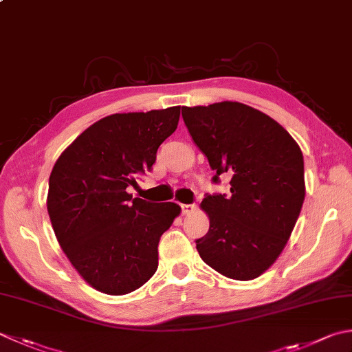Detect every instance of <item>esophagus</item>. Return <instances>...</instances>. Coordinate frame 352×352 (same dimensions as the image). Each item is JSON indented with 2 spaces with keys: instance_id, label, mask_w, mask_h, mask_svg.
<instances>
[{
  "instance_id": "obj_1",
  "label": "esophagus",
  "mask_w": 352,
  "mask_h": 352,
  "mask_svg": "<svg viewBox=\"0 0 352 352\" xmlns=\"http://www.w3.org/2000/svg\"><path fill=\"white\" fill-rule=\"evenodd\" d=\"M194 210H195V206L194 204H182L183 215H189V213H192Z\"/></svg>"
}]
</instances>
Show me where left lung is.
<instances>
[{"label": "left lung", "mask_w": 352, "mask_h": 352, "mask_svg": "<svg viewBox=\"0 0 352 352\" xmlns=\"http://www.w3.org/2000/svg\"><path fill=\"white\" fill-rule=\"evenodd\" d=\"M182 116L213 182L230 177L229 195L201 201L210 226L195 241L199 256L226 278H258L284 250L304 204L299 144L270 116L239 102L183 107Z\"/></svg>", "instance_id": "obj_1"}]
</instances>
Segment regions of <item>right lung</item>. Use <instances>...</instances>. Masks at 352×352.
I'll list each match as a JSON object with an SVG mask.
<instances>
[{
    "instance_id": "obj_1",
    "label": "right lung",
    "mask_w": 352,
    "mask_h": 352,
    "mask_svg": "<svg viewBox=\"0 0 352 352\" xmlns=\"http://www.w3.org/2000/svg\"><path fill=\"white\" fill-rule=\"evenodd\" d=\"M178 119L180 107L107 116L54 163L48 217L65 256L96 290L128 294L154 276L158 243L182 209L133 198L126 188L153 168Z\"/></svg>"
}]
</instances>
